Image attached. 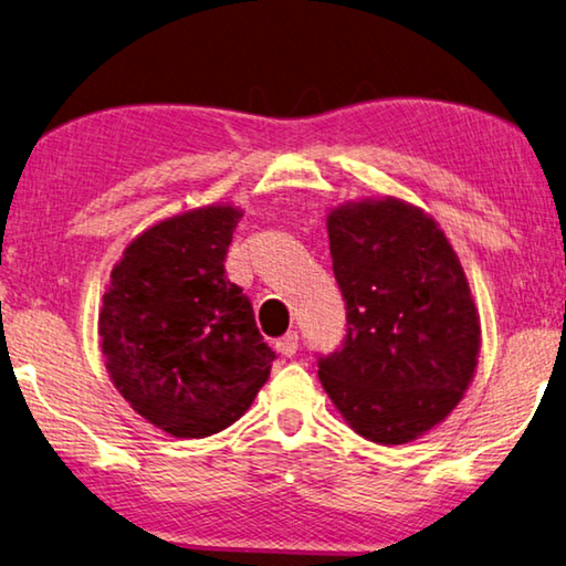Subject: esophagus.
<instances>
[{"label": "esophagus", "mask_w": 566, "mask_h": 566, "mask_svg": "<svg viewBox=\"0 0 566 566\" xmlns=\"http://www.w3.org/2000/svg\"><path fill=\"white\" fill-rule=\"evenodd\" d=\"M275 348L281 350L283 356H295V350H298V333L289 331L285 336H281L275 340Z\"/></svg>", "instance_id": "obj_1"}]
</instances>
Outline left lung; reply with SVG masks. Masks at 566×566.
Returning a JSON list of instances; mask_svg holds the SVG:
<instances>
[{"label":"left lung","mask_w":566,"mask_h":566,"mask_svg":"<svg viewBox=\"0 0 566 566\" xmlns=\"http://www.w3.org/2000/svg\"><path fill=\"white\" fill-rule=\"evenodd\" d=\"M326 226L348 331L318 378L360 437L409 443L474 378L481 328L464 268L439 222L398 198L346 202Z\"/></svg>","instance_id":"left-lung-1"}]
</instances>
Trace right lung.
<instances>
[{"label":"right lung","mask_w":566,"mask_h":566,"mask_svg":"<svg viewBox=\"0 0 566 566\" xmlns=\"http://www.w3.org/2000/svg\"><path fill=\"white\" fill-rule=\"evenodd\" d=\"M243 210L208 206L147 228L109 273L99 346L125 401L178 439L235 423L275 354L226 255Z\"/></svg>","instance_id":"1"}]
</instances>
